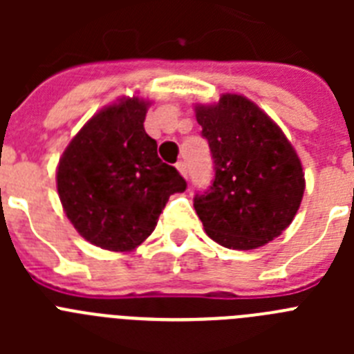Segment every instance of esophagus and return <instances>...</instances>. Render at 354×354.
<instances>
[{"instance_id": "34e87169", "label": "esophagus", "mask_w": 354, "mask_h": 354, "mask_svg": "<svg viewBox=\"0 0 354 354\" xmlns=\"http://www.w3.org/2000/svg\"><path fill=\"white\" fill-rule=\"evenodd\" d=\"M175 167H177V170L180 171V175H183V177H187V167H186V162L179 161V162H177V165H175Z\"/></svg>"}]
</instances>
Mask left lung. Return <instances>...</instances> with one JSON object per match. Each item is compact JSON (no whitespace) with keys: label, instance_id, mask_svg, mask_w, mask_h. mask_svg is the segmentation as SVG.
Listing matches in <instances>:
<instances>
[{"label":"left lung","instance_id":"left-lung-1","mask_svg":"<svg viewBox=\"0 0 354 354\" xmlns=\"http://www.w3.org/2000/svg\"><path fill=\"white\" fill-rule=\"evenodd\" d=\"M195 115L214 159L212 186L193 204L205 232L225 248L264 246L301 204L305 174L296 150L245 95L223 93L214 104H196Z\"/></svg>","mask_w":354,"mask_h":354}]
</instances>
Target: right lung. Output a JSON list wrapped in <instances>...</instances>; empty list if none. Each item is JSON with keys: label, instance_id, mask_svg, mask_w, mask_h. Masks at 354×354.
I'll return each mask as SVG.
<instances>
[{"label": "right lung", "instance_id": "add662e5", "mask_svg": "<svg viewBox=\"0 0 354 354\" xmlns=\"http://www.w3.org/2000/svg\"><path fill=\"white\" fill-rule=\"evenodd\" d=\"M150 102L124 97L97 111L71 140L56 170L64 211L77 232L109 252H131L154 232L186 180L145 133Z\"/></svg>", "mask_w": 354, "mask_h": 354}]
</instances>
